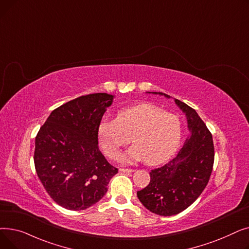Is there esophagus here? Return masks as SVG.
Listing matches in <instances>:
<instances>
[{"mask_svg":"<svg viewBox=\"0 0 249 249\" xmlns=\"http://www.w3.org/2000/svg\"><path fill=\"white\" fill-rule=\"evenodd\" d=\"M119 171H120L121 173H132V172H134L133 169H131V168H123V167L119 168Z\"/></svg>","mask_w":249,"mask_h":249,"instance_id":"obj_1","label":"esophagus"}]
</instances>
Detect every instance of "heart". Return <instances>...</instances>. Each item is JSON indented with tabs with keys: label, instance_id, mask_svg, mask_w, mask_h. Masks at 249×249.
<instances>
[{
	"label": "heart",
	"instance_id": "1",
	"mask_svg": "<svg viewBox=\"0 0 249 249\" xmlns=\"http://www.w3.org/2000/svg\"><path fill=\"white\" fill-rule=\"evenodd\" d=\"M130 139L134 145L120 156L121 161L145 160L150 165L160 164L171 159L179 146L180 121L178 116L144 103L120 110L115 120L103 119L99 123L98 140L109 158H115Z\"/></svg>",
	"mask_w": 249,
	"mask_h": 249
}]
</instances>
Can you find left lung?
Masks as SVG:
<instances>
[{"label": "left lung", "mask_w": 249, "mask_h": 249, "mask_svg": "<svg viewBox=\"0 0 249 249\" xmlns=\"http://www.w3.org/2000/svg\"><path fill=\"white\" fill-rule=\"evenodd\" d=\"M146 93L172 99L163 93ZM174 101L186 115L190 136L176 158L151 171L149 185L137 192L141 204L160 216L177 215L197 200L208 184L214 163L212 134L193 108L178 99Z\"/></svg>", "instance_id": "left-lung-1"}]
</instances>
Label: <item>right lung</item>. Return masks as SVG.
<instances>
[{
	"label": "right lung",
	"mask_w": 249,
	"mask_h": 249,
	"mask_svg": "<svg viewBox=\"0 0 249 249\" xmlns=\"http://www.w3.org/2000/svg\"><path fill=\"white\" fill-rule=\"evenodd\" d=\"M115 96L78 97L51 112L35 138L34 164L50 197L72 211L98 203L118 173L98 147V126Z\"/></svg>",
	"instance_id": "1"
}]
</instances>
